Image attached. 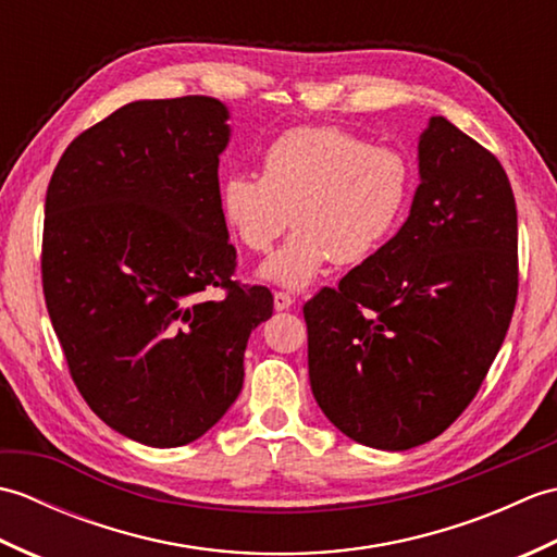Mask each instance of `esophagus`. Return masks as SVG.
<instances>
[{"label":"esophagus","instance_id":"1","mask_svg":"<svg viewBox=\"0 0 557 557\" xmlns=\"http://www.w3.org/2000/svg\"><path fill=\"white\" fill-rule=\"evenodd\" d=\"M294 306V297L285 292H275V311H289Z\"/></svg>","mask_w":557,"mask_h":557}]
</instances>
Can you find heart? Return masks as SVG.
Returning <instances> with one entry per match:
<instances>
[{"mask_svg": "<svg viewBox=\"0 0 557 557\" xmlns=\"http://www.w3.org/2000/svg\"><path fill=\"white\" fill-rule=\"evenodd\" d=\"M411 168L401 152L337 126H297L260 156V176L236 172L220 186V212L232 236L265 253L294 234L258 275L285 289H304L335 260L357 265L381 251L405 218Z\"/></svg>", "mask_w": 557, "mask_h": 557, "instance_id": "obj_1", "label": "heart"}]
</instances>
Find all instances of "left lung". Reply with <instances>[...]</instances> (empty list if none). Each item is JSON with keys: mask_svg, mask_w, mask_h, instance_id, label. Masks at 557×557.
Here are the masks:
<instances>
[{"mask_svg": "<svg viewBox=\"0 0 557 557\" xmlns=\"http://www.w3.org/2000/svg\"><path fill=\"white\" fill-rule=\"evenodd\" d=\"M517 301V208L498 158L431 116L409 218L304 306L311 389L375 449L433 441L469 407Z\"/></svg>", "mask_w": 557, "mask_h": 557, "instance_id": "obj_1", "label": "left lung"}]
</instances>
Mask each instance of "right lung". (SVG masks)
Listing matches in <instances>:
<instances>
[{
  "mask_svg": "<svg viewBox=\"0 0 557 557\" xmlns=\"http://www.w3.org/2000/svg\"><path fill=\"white\" fill-rule=\"evenodd\" d=\"M230 110L215 98L136 100L64 150L45 200L42 289L71 377L126 437L180 447L244 385L268 287L232 280L220 212ZM215 286L225 297L207 301Z\"/></svg>",
  "mask_w": 557,
  "mask_h": 557,
  "instance_id": "1",
  "label": "right lung"
}]
</instances>
